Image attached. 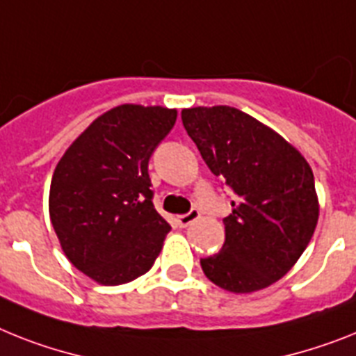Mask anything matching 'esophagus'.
Here are the masks:
<instances>
[{
	"mask_svg": "<svg viewBox=\"0 0 356 356\" xmlns=\"http://www.w3.org/2000/svg\"><path fill=\"white\" fill-rule=\"evenodd\" d=\"M201 217V211L199 210H190L188 213L184 215H179L177 217V224L181 226V228H186V226H190L192 222H195L197 219Z\"/></svg>",
	"mask_w": 356,
	"mask_h": 356,
	"instance_id": "obj_1",
	"label": "esophagus"
}]
</instances>
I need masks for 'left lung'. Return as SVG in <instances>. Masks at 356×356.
I'll list each match as a JSON object with an SVG mask.
<instances>
[{
	"instance_id": "obj_1",
	"label": "left lung",
	"mask_w": 356,
	"mask_h": 356,
	"mask_svg": "<svg viewBox=\"0 0 356 356\" xmlns=\"http://www.w3.org/2000/svg\"><path fill=\"white\" fill-rule=\"evenodd\" d=\"M211 173L234 190L222 250L202 271L232 293H253L282 279L300 259L318 220L315 179L284 137L234 106L181 112Z\"/></svg>"
}]
</instances>
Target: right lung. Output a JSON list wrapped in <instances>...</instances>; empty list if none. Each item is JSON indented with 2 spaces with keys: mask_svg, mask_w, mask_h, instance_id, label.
I'll list each match as a JSON object with an SVG mask.
<instances>
[{
  "mask_svg": "<svg viewBox=\"0 0 356 356\" xmlns=\"http://www.w3.org/2000/svg\"><path fill=\"white\" fill-rule=\"evenodd\" d=\"M177 110L119 104L63 154L50 183L49 211L68 261L97 284L145 275L170 224L154 208L148 161L175 124Z\"/></svg>",
  "mask_w": 356,
  "mask_h": 356,
  "instance_id": "add662e5",
  "label": "right lung"
}]
</instances>
